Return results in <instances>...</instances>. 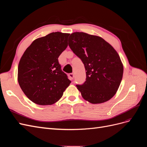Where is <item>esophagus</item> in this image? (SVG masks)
Masks as SVG:
<instances>
[{
    "instance_id": "esophagus-1",
    "label": "esophagus",
    "mask_w": 147,
    "mask_h": 147,
    "mask_svg": "<svg viewBox=\"0 0 147 147\" xmlns=\"http://www.w3.org/2000/svg\"><path fill=\"white\" fill-rule=\"evenodd\" d=\"M69 78H70V80H72L73 78H74V74H72V73L69 74Z\"/></svg>"
}]
</instances>
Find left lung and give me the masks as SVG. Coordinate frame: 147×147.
I'll return each instance as SVG.
<instances>
[{
	"label": "left lung",
	"instance_id": "left-lung-1",
	"mask_svg": "<svg viewBox=\"0 0 147 147\" xmlns=\"http://www.w3.org/2000/svg\"><path fill=\"white\" fill-rule=\"evenodd\" d=\"M69 46L86 71V81L77 85L83 98L94 104L112 98L123 74V65L117 51L100 37L79 32L71 34Z\"/></svg>",
	"mask_w": 147,
	"mask_h": 147
}]
</instances>
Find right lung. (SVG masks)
<instances>
[{
  "mask_svg": "<svg viewBox=\"0 0 147 147\" xmlns=\"http://www.w3.org/2000/svg\"><path fill=\"white\" fill-rule=\"evenodd\" d=\"M69 35L56 32L35 39L21 57L18 81L34 103L55 104L71 83L58 62L59 56L67 47Z\"/></svg>",
  "mask_w": 147,
  "mask_h": 147,
  "instance_id": "obj_1",
  "label": "right lung"
}]
</instances>
